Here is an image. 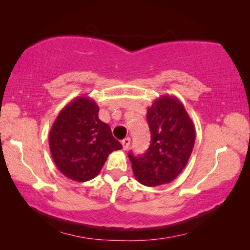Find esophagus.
Masks as SVG:
<instances>
[{
	"mask_svg": "<svg viewBox=\"0 0 250 250\" xmlns=\"http://www.w3.org/2000/svg\"><path fill=\"white\" fill-rule=\"evenodd\" d=\"M130 143H131V139L130 137H125V140H122L121 144H122V148H124V150H126L130 146Z\"/></svg>",
	"mask_w": 250,
	"mask_h": 250,
	"instance_id": "obj_1",
	"label": "esophagus"
}]
</instances>
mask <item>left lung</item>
Here are the masks:
<instances>
[{"label":"left lung","instance_id":"obj_1","mask_svg":"<svg viewBox=\"0 0 250 250\" xmlns=\"http://www.w3.org/2000/svg\"><path fill=\"white\" fill-rule=\"evenodd\" d=\"M151 144L143 156L129 153L136 180L147 187L171 183L192 152L195 130L185 106L174 95H162L147 109Z\"/></svg>","mask_w":250,"mask_h":250}]
</instances>
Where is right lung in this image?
Returning a JSON list of instances; mask_svg holds the SVG:
<instances>
[{"label": "right lung", "mask_w": 250, "mask_h": 250, "mask_svg": "<svg viewBox=\"0 0 250 250\" xmlns=\"http://www.w3.org/2000/svg\"><path fill=\"white\" fill-rule=\"evenodd\" d=\"M49 148L58 169L67 178L83 183L97 176L109 153L122 146L109 125L99 119L94 100L81 95L58 115L49 132Z\"/></svg>", "instance_id": "right-lung-1"}]
</instances>
